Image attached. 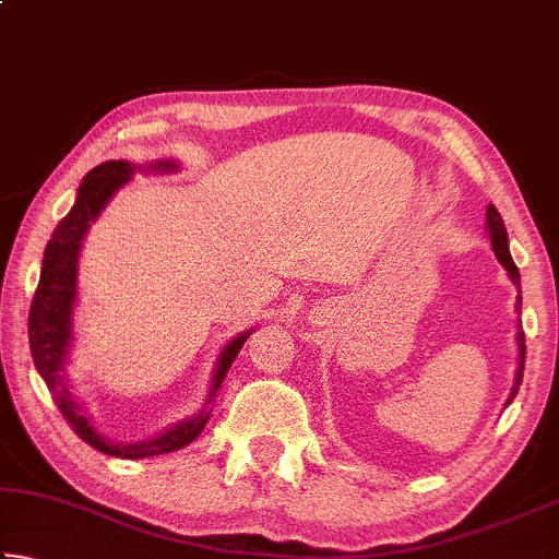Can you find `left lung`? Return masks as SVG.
Masks as SVG:
<instances>
[{
    "mask_svg": "<svg viewBox=\"0 0 559 559\" xmlns=\"http://www.w3.org/2000/svg\"><path fill=\"white\" fill-rule=\"evenodd\" d=\"M486 229L490 236V246H493L496 251V259L500 261V266L508 271V278L520 293V271L513 263V257H510V249H508V231H506V224L500 219V214L493 204H488L486 210ZM520 302H523V296H515V313L520 316ZM518 370H515V382H513V390H510L506 406L515 400V394L520 390V382H523V367H525V333H523V323L518 320Z\"/></svg>",
    "mask_w": 559,
    "mask_h": 559,
    "instance_id": "left-lung-1",
    "label": "left lung"
}]
</instances>
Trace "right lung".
<instances>
[{
    "label": "right lung",
    "mask_w": 559,
    "mask_h": 559,
    "mask_svg": "<svg viewBox=\"0 0 559 559\" xmlns=\"http://www.w3.org/2000/svg\"><path fill=\"white\" fill-rule=\"evenodd\" d=\"M179 163L177 159H157L150 165H135L128 159H108L98 167H93L91 173L83 177L75 194V202L71 212L63 216L56 226L49 243H46L44 261H41V276L39 288L34 293L32 310H29V347L36 370H39L41 380L49 386L56 406H59L66 421L71 424L73 431L79 437L91 443L93 449H98L108 456L118 459H147L159 456V453H169L177 449H185L187 443H192L200 437L202 429L210 421L212 404L216 394L222 390V382L226 372H229L231 362L239 355L246 340L253 333V328L243 330L229 343L222 347L219 357H216L210 394H206L204 406L194 416H189L185 421H177L165 431H159L157 437L145 441H112L93 427V416L88 409H83L75 400L69 380H66V362H69L71 343H73V310L75 298H79V259L83 249V239L91 229V224L98 219L100 212L106 210L112 194L120 187H126L135 173H157L169 175L177 173Z\"/></svg>",
    "instance_id": "add662e5"
}]
</instances>
